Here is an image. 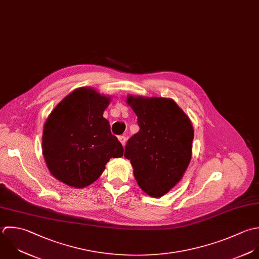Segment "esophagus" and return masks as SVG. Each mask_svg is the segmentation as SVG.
Segmentation results:
<instances>
[{"mask_svg":"<svg viewBox=\"0 0 259 259\" xmlns=\"http://www.w3.org/2000/svg\"><path fill=\"white\" fill-rule=\"evenodd\" d=\"M118 138H119V141H120V142L122 143V145L124 146V145L126 144V137L123 136V135H121V136H119Z\"/></svg>","mask_w":259,"mask_h":259,"instance_id":"esophagus-1","label":"esophagus"}]
</instances>
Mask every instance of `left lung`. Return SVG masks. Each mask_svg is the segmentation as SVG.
Returning a JSON list of instances; mask_svg holds the SVG:
<instances>
[{
	"label": "left lung",
	"mask_w": 259,
	"mask_h": 259,
	"mask_svg": "<svg viewBox=\"0 0 259 259\" xmlns=\"http://www.w3.org/2000/svg\"><path fill=\"white\" fill-rule=\"evenodd\" d=\"M127 103L137 116L139 131L125 146L139 187L160 198L183 178L192 157L194 129L175 101L129 96Z\"/></svg>",
	"instance_id": "1"
}]
</instances>
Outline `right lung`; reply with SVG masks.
I'll use <instances>...</instances> for the list:
<instances>
[{
    "instance_id": "obj_1",
    "label": "right lung",
    "mask_w": 259,
    "mask_h": 259,
    "mask_svg": "<svg viewBox=\"0 0 259 259\" xmlns=\"http://www.w3.org/2000/svg\"><path fill=\"white\" fill-rule=\"evenodd\" d=\"M110 98L90 88L65 97L44 124L42 151L51 175L74 188L97 181L110 158L123 156V146L103 117Z\"/></svg>"
}]
</instances>
